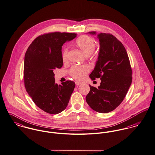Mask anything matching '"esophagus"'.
Listing matches in <instances>:
<instances>
[{"label":"esophagus","mask_w":155,"mask_h":155,"mask_svg":"<svg viewBox=\"0 0 155 155\" xmlns=\"http://www.w3.org/2000/svg\"><path fill=\"white\" fill-rule=\"evenodd\" d=\"M81 83H80V82H78V81H76L75 82V85L77 86H78L79 85H80Z\"/></svg>","instance_id":"1"}]
</instances>
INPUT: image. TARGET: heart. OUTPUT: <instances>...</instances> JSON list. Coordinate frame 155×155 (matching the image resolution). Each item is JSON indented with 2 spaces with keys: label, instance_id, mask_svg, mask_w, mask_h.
Instances as JSON below:
<instances>
[{
  "label": "heart",
  "instance_id": "heart-1",
  "mask_svg": "<svg viewBox=\"0 0 155 155\" xmlns=\"http://www.w3.org/2000/svg\"><path fill=\"white\" fill-rule=\"evenodd\" d=\"M75 44L77 47L86 55H89L94 52L96 48V43L94 40L89 36L81 35L79 37ZM68 49L64 48L62 53V58L64 61L67 59ZM89 71V68L87 65H75L70 69L69 73L72 78L77 80H81L84 78V75Z\"/></svg>",
  "mask_w": 155,
  "mask_h": 155
}]
</instances>
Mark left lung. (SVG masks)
Listing matches in <instances>:
<instances>
[{
    "instance_id": "1",
    "label": "left lung",
    "mask_w": 155,
    "mask_h": 155,
    "mask_svg": "<svg viewBox=\"0 0 155 155\" xmlns=\"http://www.w3.org/2000/svg\"><path fill=\"white\" fill-rule=\"evenodd\" d=\"M96 35V31L89 32ZM100 49L94 70L90 74L92 80H101L98 88L90 86L86 102L94 110L108 113L117 107L125 98L132 82V69L127 51L115 36L97 35Z\"/></svg>"
}]
</instances>
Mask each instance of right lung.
<instances>
[{"label":"right lung","mask_w":155,"mask_h":155,"mask_svg":"<svg viewBox=\"0 0 155 155\" xmlns=\"http://www.w3.org/2000/svg\"><path fill=\"white\" fill-rule=\"evenodd\" d=\"M75 33L54 32L40 35L29 46L24 58V80L27 92L34 103L51 114L67 107L75 84L67 80L55 83L53 70L63 65L62 46L75 38Z\"/></svg>","instance_id":"right-lung-1"}]
</instances>
